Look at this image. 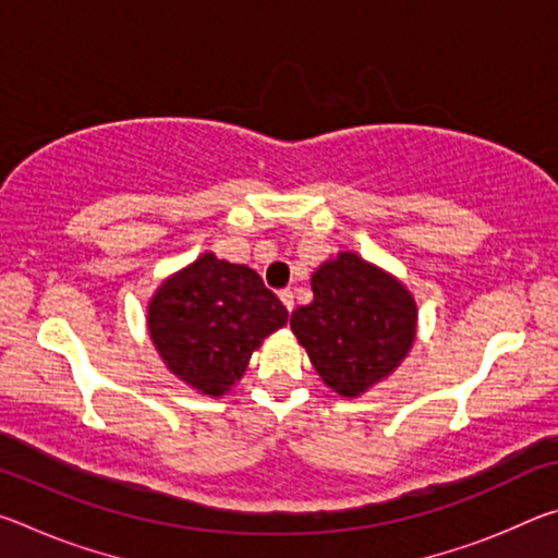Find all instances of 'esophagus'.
Listing matches in <instances>:
<instances>
[{
    "instance_id": "obj_1",
    "label": "esophagus",
    "mask_w": 558,
    "mask_h": 558,
    "mask_svg": "<svg viewBox=\"0 0 558 558\" xmlns=\"http://www.w3.org/2000/svg\"><path fill=\"white\" fill-rule=\"evenodd\" d=\"M278 298H280L282 305H286L288 313H292V307H295V298H292V290H280Z\"/></svg>"
}]
</instances>
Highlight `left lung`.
Listing matches in <instances>:
<instances>
[{
    "label": "left lung",
    "instance_id": "left-lung-1",
    "mask_svg": "<svg viewBox=\"0 0 558 558\" xmlns=\"http://www.w3.org/2000/svg\"><path fill=\"white\" fill-rule=\"evenodd\" d=\"M313 302L298 307L290 329L319 379L342 399H359L399 369L418 329V305L403 282L354 251L317 266Z\"/></svg>",
    "mask_w": 558,
    "mask_h": 558
}]
</instances>
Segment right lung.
<instances>
[{"label":"right lung","mask_w":558,"mask_h":558,"mask_svg":"<svg viewBox=\"0 0 558 558\" xmlns=\"http://www.w3.org/2000/svg\"><path fill=\"white\" fill-rule=\"evenodd\" d=\"M288 323V310L248 266L211 251L159 282L147 302L149 339L189 389L221 399L248 369L263 339Z\"/></svg>","instance_id":"add662e5"}]
</instances>
